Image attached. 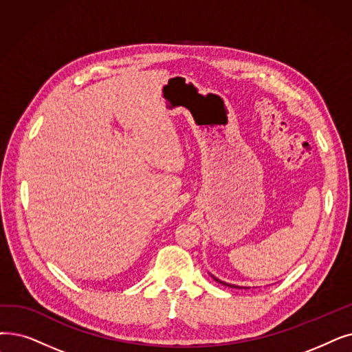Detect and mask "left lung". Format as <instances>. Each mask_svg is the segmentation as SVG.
<instances>
[{
    "mask_svg": "<svg viewBox=\"0 0 352 352\" xmlns=\"http://www.w3.org/2000/svg\"><path fill=\"white\" fill-rule=\"evenodd\" d=\"M211 278L214 279V280H216V282H219V283H221V285H226V286H230V287H237V289H240V286H237V285H232V283H226V282H223V280H220V279H217L216 276H212V274H211ZM248 289V287H246Z\"/></svg>",
    "mask_w": 352,
    "mask_h": 352,
    "instance_id": "1",
    "label": "left lung"
}]
</instances>
